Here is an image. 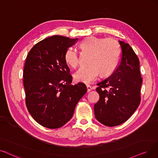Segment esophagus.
I'll return each instance as SVG.
<instances>
[{
    "instance_id": "1",
    "label": "esophagus",
    "mask_w": 158,
    "mask_h": 158,
    "mask_svg": "<svg viewBox=\"0 0 158 158\" xmlns=\"http://www.w3.org/2000/svg\"><path fill=\"white\" fill-rule=\"evenodd\" d=\"M86 87H87V93L90 92V91L92 90V88H91V86H89V85H87Z\"/></svg>"
}]
</instances>
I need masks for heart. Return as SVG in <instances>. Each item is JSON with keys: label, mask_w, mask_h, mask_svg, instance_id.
<instances>
[{"label": "heart", "mask_w": 158, "mask_h": 158, "mask_svg": "<svg viewBox=\"0 0 158 158\" xmlns=\"http://www.w3.org/2000/svg\"><path fill=\"white\" fill-rule=\"evenodd\" d=\"M80 47L83 52L91 56L88 63L89 66L81 67L74 74L76 81L89 84L99 74L106 77L114 72L118 65L120 54L119 44L117 40L91 36L81 41ZM64 59L66 64L72 68H76L78 65V54L72 48L66 50Z\"/></svg>", "instance_id": "1"}]
</instances>
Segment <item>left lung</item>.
Here are the masks:
<instances>
[{"instance_id": "left-lung-1", "label": "left lung", "mask_w": 158, "mask_h": 158, "mask_svg": "<svg viewBox=\"0 0 158 158\" xmlns=\"http://www.w3.org/2000/svg\"><path fill=\"white\" fill-rule=\"evenodd\" d=\"M118 43L121 48L118 65L110 77L97 84L100 99L94 106L97 120L107 127L127 121L141 102L139 60L129 44Z\"/></svg>"}]
</instances>
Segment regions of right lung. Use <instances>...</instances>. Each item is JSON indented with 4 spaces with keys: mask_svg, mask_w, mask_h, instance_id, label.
I'll return each mask as SVG.
<instances>
[{
    "mask_svg": "<svg viewBox=\"0 0 158 158\" xmlns=\"http://www.w3.org/2000/svg\"><path fill=\"white\" fill-rule=\"evenodd\" d=\"M78 40L53 35L35 44L28 52L23 72L26 104L43 127L55 129L65 124L87 92L84 84H71L64 59L66 50Z\"/></svg>",
    "mask_w": 158,
    "mask_h": 158,
    "instance_id": "right-lung-1",
    "label": "right lung"
}]
</instances>
